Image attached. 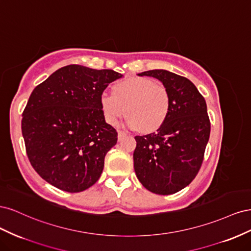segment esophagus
<instances>
[{
  "label": "esophagus",
  "mask_w": 251,
  "mask_h": 251,
  "mask_svg": "<svg viewBox=\"0 0 251 251\" xmlns=\"http://www.w3.org/2000/svg\"><path fill=\"white\" fill-rule=\"evenodd\" d=\"M126 132H124V131H118V140H121V139H123L124 137H125V136H126Z\"/></svg>",
  "instance_id": "1"
}]
</instances>
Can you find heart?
Segmentation results:
<instances>
[{
  "mask_svg": "<svg viewBox=\"0 0 251 251\" xmlns=\"http://www.w3.org/2000/svg\"><path fill=\"white\" fill-rule=\"evenodd\" d=\"M100 102L108 124L115 126L126 113L128 126L150 133L168 119L172 98L169 90L156 80L134 76L118 81L114 92L103 91Z\"/></svg>",
  "mask_w": 251,
  "mask_h": 251,
  "instance_id": "1",
  "label": "heart"
}]
</instances>
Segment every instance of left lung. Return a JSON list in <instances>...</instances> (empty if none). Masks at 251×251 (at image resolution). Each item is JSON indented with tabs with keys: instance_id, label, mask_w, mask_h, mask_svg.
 <instances>
[{
	"instance_id": "8db88e82",
	"label": "left lung",
	"mask_w": 251,
	"mask_h": 251,
	"mask_svg": "<svg viewBox=\"0 0 251 251\" xmlns=\"http://www.w3.org/2000/svg\"><path fill=\"white\" fill-rule=\"evenodd\" d=\"M138 75L160 80L172 105L156 133L135 137V173L150 192L172 195L191 183L202 165L210 134L206 102L194 83L178 74L150 70Z\"/></svg>"
}]
</instances>
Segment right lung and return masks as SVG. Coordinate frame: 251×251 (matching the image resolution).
Here are the masks:
<instances>
[{"label":"right lung","instance_id":"1","mask_svg":"<svg viewBox=\"0 0 251 251\" xmlns=\"http://www.w3.org/2000/svg\"><path fill=\"white\" fill-rule=\"evenodd\" d=\"M123 75L79 65L60 68L36 86L23 112L22 134L35 172L69 193L92 186L117 132L105 123L100 97Z\"/></svg>","mask_w":251,"mask_h":251}]
</instances>
